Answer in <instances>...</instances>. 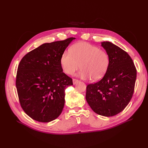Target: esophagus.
Instances as JSON below:
<instances>
[{
    "mask_svg": "<svg viewBox=\"0 0 148 148\" xmlns=\"http://www.w3.org/2000/svg\"><path fill=\"white\" fill-rule=\"evenodd\" d=\"M79 81L78 79H73V84H75L76 83H78Z\"/></svg>",
    "mask_w": 148,
    "mask_h": 148,
    "instance_id": "esophagus-1",
    "label": "esophagus"
}]
</instances>
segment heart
Here are the masks:
<instances>
[{
    "label": "heart",
    "instance_id": "heart-1",
    "mask_svg": "<svg viewBox=\"0 0 148 148\" xmlns=\"http://www.w3.org/2000/svg\"><path fill=\"white\" fill-rule=\"evenodd\" d=\"M60 64L64 71L73 75L79 68L78 77L83 79H101L109 65L107 52L88 42H79L71 46L61 56Z\"/></svg>",
    "mask_w": 148,
    "mask_h": 148
}]
</instances>
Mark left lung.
I'll use <instances>...</instances> for the list:
<instances>
[{
	"label": "left lung",
	"instance_id": "8db88e82",
	"mask_svg": "<svg viewBox=\"0 0 148 148\" xmlns=\"http://www.w3.org/2000/svg\"><path fill=\"white\" fill-rule=\"evenodd\" d=\"M109 65L100 81L88 84L86 99L95 113L112 117L121 112L130 101L135 89L136 69L128 53L109 41L101 42Z\"/></svg>",
	"mask_w": 148,
	"mask_h": 148
}]
</instances>
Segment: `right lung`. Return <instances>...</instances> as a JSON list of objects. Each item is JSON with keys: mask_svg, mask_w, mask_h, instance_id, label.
Segmentation results:
<instances>
[{"mask_svg": "<svg viewBox=\"0 0 148 148\" xmlns=\"http://www.w3.org/2000/svg\"><path fill=\"white\" fill-rule=\"evenodd\" d=\"M75 39L44 43L21 60L16 87L22 109L33 120L49 122L62 113L65 89L73 85V82L63 72L60 59Z\"/></svg>", "mask_w": 148, "mask_h": 148, "instance_id": "1", "label": "right lung"}]
</instances>
